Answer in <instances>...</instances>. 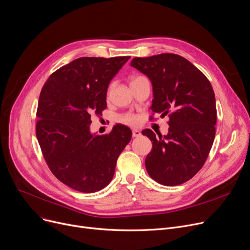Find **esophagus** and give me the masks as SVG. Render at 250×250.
Instances as JSON below:
<instances>
[{
    "label": "esophagus",
    "instance_id": "1",
    "mask_svg": "<svg viewBox=\"0 0 250 250\" xmlns=\"http://www.w3.org/2000/svg\"><path fill=\"white\" fill-rule=\"evenodd\" d=\"M140 136H141V132L139 131V129L134 128V129H133V137H134V138H137V137H140Z\"/></svg>",
    "mask_w": 250,
    "mask_h": 250
}]
</instances>
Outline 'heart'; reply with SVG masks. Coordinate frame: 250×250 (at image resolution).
Instances as JSON below:
<instances>
[{
    "label": "heart",
    "mask_w": 250,
    "mask_h": 250,
    "mask_svg": "<svg viewBox=\"0 0 250 250\" xmlns=\"http://www.w3.org/2000/svg\"><path fill=\"white\" fill-rule=\"evenodd\" d=\"M139 78H141V77L132 78V79H131V83H132L133 81H135V80L139 79ZM112 86H113V84H112V83H111V84H109V86H108V89H107V94H109V93H110V91H111V89H112ZM119 122H122V123L126 124V125H134V124H136V123H137V117H136L135 115H133V114H125V115L119 116Z\"/></svg>",
    "instance_id": "heart-1"
}]
</instances>
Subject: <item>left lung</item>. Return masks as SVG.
Masks as SVG:
<instances>
[{
    "instance_id": "left-lung-1",
    "label": "left lung",
    "mask_w": 250,
    "mask_h": 250,
    "mask_svg": "<svg viewBox=\"0 0 250 250\" xmlns=\"http://www.w3.org/2000/svg\"><path fill=\"white\" fill-rule=\"evenodd\" d=\"M131 65L152 83V111L169 117L166 136L156 138L149 128L142 132L152 142L146 169L161 185H181L201 169L213 143L216 107L212 86L197 67L177 54L135 57Z\"/></svg>"
}]
</instances>
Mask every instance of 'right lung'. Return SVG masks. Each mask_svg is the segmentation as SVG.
<instances>
[{
	"label": "right lung",
	"mask_w": 250,
	"mask_h": 250,
	"mask_svg": "<svg viewBox=\"0 0 250 250\" xmlns=\"http://www.w3.org/2000/svg\"><path fill=\"white\" fill-rule=\"evenodd\" d=\"M129 58H78L53 72L41 91L36 134L42 153L53 175L74 190L105 188L132 139L123 125L101 136L90 132L91 116L102 115L108 85Z\"/></svg>",
	"instance_id": "add662e5"
}]
</instances>
